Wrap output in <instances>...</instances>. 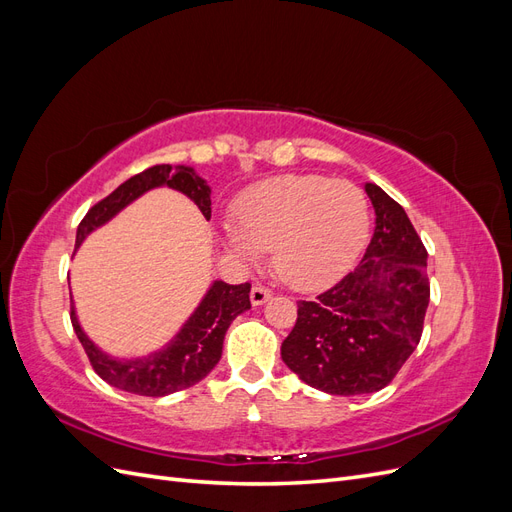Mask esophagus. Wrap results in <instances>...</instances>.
I'll return each instance as SVG.
<instances>
[{"mask_svg":"<svg viewBox=\"0 0 512 512\" xmlns=\"http://www.w3.org/2000/svg\"><path fill=\"white\" fill-rule=\"evenodd\" d=\"M250 299H252V305L258 307V305H265L269 299H271V290H267L265 286H252L250 290Z\"/></svg>","mask_w":512,"mask_h":512,"instance_id":"obj_1","label":"esophagus"}]
</instances>
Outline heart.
<instances>
[{"instance_id":"obj_1","label":"heart","mask_w":512,"mask_h":512,"mask_svg":"<svg viewBox=\"0 0 512 512\" xmlns=\"http://www.w3.org/2000/svg\"><path fill=\"white\" fill-rule=\"evenodd\" d=\"M369 232L365 194L350 181L280 175L250 185L235 222L220 226L226 250L245 262L271 250L273 271L297 290L331 286L352 269Z\"/></svg>"}]
</instances>
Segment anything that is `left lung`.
I'll return each mask as SVG.
<instances>
[{"mask_svg":"<svg viewBox=\"0 0 512 512\" xmlns=\"http://www.w3.org/2000/svg\"><path fill=\"white\" fill-rule=\"evenodd\" d=\"M376 213L363 260L314 301H299L282 359L305 384L329 395L376 393L421 342L429 305L427 250L404 207L365 183Z\"/></svg>","mask_w":512,"mask_h":512,"instance_id":"1","label":"left lung"}]
</instances>
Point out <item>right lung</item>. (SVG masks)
I'll list each match as a JSON object with an SVG mask.
<instances>
[{
  "label": "right lung",
  "instance_id": "add662e5",
  "mask_svg": "<svg viewBox=\"0 0 512 512\" xmlns=\"http://www.w3.org/2000/svg\"><path fill=\"white\" fill-rule=\"evenodd\" d=\"M156 188H170L185 194L207 220L211 218V188L207 179L200 177L192 166H151L141 175L121 183L113 194H108L87 211L76 230V250L91 232L111 222L134 200ZM250 307V284L230 286L215 280L188 320L181 324V329L170 337V342L145 356H134V359H119V356L104 352L81 327L74 301L70 318L76 337L104 382L134 395L164 397L194 386L218 365L230 322Z\"/></svg>",
  "mask_w": 512,
  "mask_h": 512
}]
</instances>
